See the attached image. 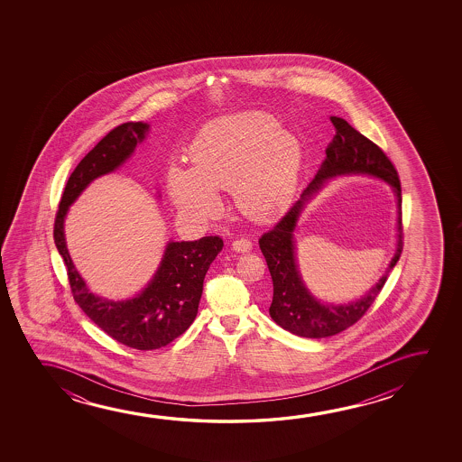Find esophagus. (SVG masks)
<instances>
[{
  "label": "esophagus",
  "instance_id": "obj_1",
  "mask_svg": "<svg viewBox=\"0 0 462 462\" xmlns=\"http://www.w3.org/2000/svg\"><path fill=\"white\" fill-rule=\"evenodd\" d=\"M232 249L235 253H249L253 249V243L246 240V238H240V240H235L232 243Z\"/></svg>",
  "mask_w": 462,
  "mask_h": 462
}]
</instances>
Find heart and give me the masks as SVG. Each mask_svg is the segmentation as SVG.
Wrapping results in <instances>:
<instances>
[{"mask_svg": "<svg viewBox=\"0 0 462 462\" xmlns=\"http://www.w3.org/2000/svg\"><path fill=\"white\" fill-rule=\"evenodd\" d=\"M190 171L171 165L167 189L180 215L203 222L219 209L215 190L232 189L246 215L266 217L284 208L297 190L303 146L265 112L209 121L189 148Z\"/></svg>", "mask_w": 462, "mask_h": 462, "instance_id": "obj_1", "label": "heart"}]
</instances>
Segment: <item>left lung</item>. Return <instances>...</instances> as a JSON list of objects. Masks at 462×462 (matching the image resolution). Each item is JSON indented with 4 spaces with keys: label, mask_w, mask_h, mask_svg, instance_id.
I'll return each instance as SVG.
<instances>
[{
    "label": "left lung",
    "mask_w": 462,
    "mask_h": 462,
    "mask_svg": "<svg viewBox=\"0 0 462 462\" xmlns=\"http://www.w3.org/2000/svg\"><path fill=\"white\" fill-rule=\"evenodd\" d=\"M336 134L327 148V158L323 161L316 177L303 190L298 202L293 203L284 217L274 227L262 235L259 240L262 254L273 279V301L270 316L279 327L301 337H328L341 333L358 322L369 306L375 301L382 287L385 285L388 273L398 263L402 253V213H401V183L398 171L386 158L379 146L366 139L363 134L350 126L347 121L331 116L329 118ZM339 174H371L390 183L399 200V245L397 253L373 290L350 304H323L314 298L303 284L297 270L294 237L292 232L302 212L303 205L322 188L331 177Z\"/></svg>",
    "instance_id": "left-lung-1"
}]
</instances>
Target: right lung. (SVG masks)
<instances>
[{
    "label": "right lung",
    "instance_id": "right-lung-1",
    "mask_svg": "<svg viewBox=\"0 0 462 462\" xmlns=\"http://www.w3.org/2000/svg\"><path fill=\"white\" fill-rule=\"evenodd\" d=\"M148 129L150 125L142 121L123 123L79 162L64 188L53 227L55 245L68 270L76 303L104 333L137 350L164 347L189 328L202 297L205 274L224 246L219 236L169 241L154 276L135 297L115 301L89 291L66 246L64 217L91 181L116 171L133 156Z\"/></svg>",
    "mask_w": 462,
    "mask_h": 462
}]
</instances>
